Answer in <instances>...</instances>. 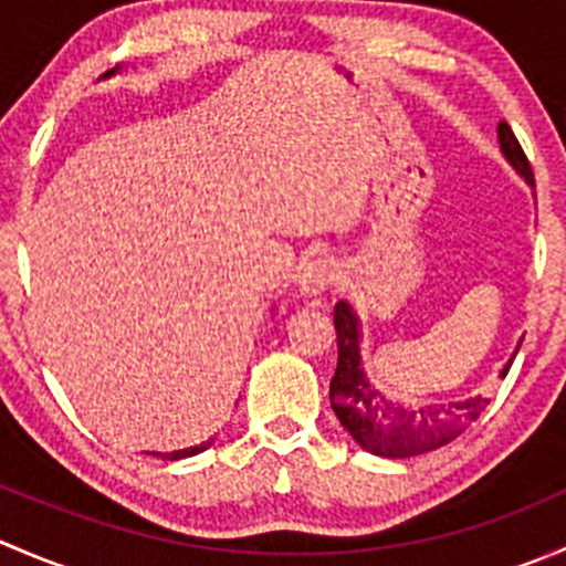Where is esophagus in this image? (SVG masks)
I'll use <instances>...</instances> for the list:
<instances>
[{
  "mask_svg": "<svg viewBox=\"0 0 566 566\" xmlns=\"http://www.w3.org/2000/svg\"><path fill=\"white\" fill-rule=\"evenodd\" d=\"M334 279H336V271H334V265H331V260H325V256H315V260L306 262L298 273L301 293H306V295L325 293V290L334 284Z\"/></svg>",
  "mask_w": 566,
  "mask_h": 566,
  "instance_id": "34e87169",
  "label": "esophagus"
}]
</instances>
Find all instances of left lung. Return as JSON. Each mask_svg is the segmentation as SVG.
I'll list each match as a JSON object with an SVG mask.
<instances>
[{"mask_svg":"<svg viewBox=\"0 0 566 566\" xmlns=\"http://www.w3.org/2000/svg\"><path fill=\"white\" fill-rule=\"evenodd\" d=\"M499 142L506 161L517 169L534 186V172L517 142L515 130L501 119ZM336 345H339V361L331 378V408L356 443L367 452L380 458H413V454L432 452L454 438L462 436L479 416L484 413L490 399L471 397L460 402H436L427 408H405L380 397L367 384L358 358V319L345 301L334 306ZM512 361L506 364L501 378H506Z\"/></svg>","mask_w":566,"mask_h":566,"instance_id":"obj_1","label":"left lung"}]
</instances>
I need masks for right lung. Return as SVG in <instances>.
Returning a JSON list of instances; mask_svg holds the SVG:
<instances>
[{
    "instance_id": "right-lung-1",
    "label": "right lung",
    "mask_w": 566,
    "mask_h": 566,
    "mask_svg": "<svg viewBox=\"0 0 566 566\" xmlns=\"http://www.w3.org/2000/svg\"><path fill=\"white\" fill-rule=\"evenodd\" d=\"M210 443H213V438L205 443H199V447H191V449H180V452H172V454H164L167 460H182V458H191V454H199L205 452V449H210Z\"/></svg>"
}]
</instances>
